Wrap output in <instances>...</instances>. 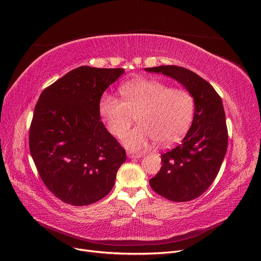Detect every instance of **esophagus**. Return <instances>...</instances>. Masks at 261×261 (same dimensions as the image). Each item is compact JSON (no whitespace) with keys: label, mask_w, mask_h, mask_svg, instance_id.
<instances>
[{"label":"esophagus","mask_w":261,"mask_h":261,"mask_svg":"<svg viewBox=\"0 0 261 261\" xmlns=\"http://www.w3.org/2000/svg\"><path fill=\"white\" fill-rule=\"evenodd\" d=\"M127 156L129 159H140L143 156L141 153H132V152H127Z\"/></svg>","instance_id":"obj_1"}]
</instances>
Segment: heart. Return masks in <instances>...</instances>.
<instances>
[{"label":"heart","instance_id":"heart-1","mask_svg":"<svg viewBox=\"0 0 261 261\" xmlns=\"http://www.w3.org/2000/svg\"><path fill=\"white\" fill-rule=\"evenodd\" d=\"M121 99L105 93L98 103L99 114L109 132L123 135L133 123L138 124L123 136L132 150H142L155 141L163 146L179 142L192 123L195 102L184 88H169L165 83L136 79L119 89Z\"/></svg>","mask_w":261,"mask_h":261}]
</instances>
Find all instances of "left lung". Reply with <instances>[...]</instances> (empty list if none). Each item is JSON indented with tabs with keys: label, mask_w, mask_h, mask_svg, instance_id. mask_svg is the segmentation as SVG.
<instances>
[{
	"label": "left lung",
	"mask_w": 261,
	"mask_h": 261,
	"mask_svg": "<svg viewBox=\"0 0 261 261\" xmlns=\"http://www.w3.org/2000/svg\"><path fill=\"white\" fill-rule=\"evenodd\" d=\"M176 80L193 95L195 112L182 142L164 154L160 172L149 180L151 188L171 201L199 197L217 176L228 147V129L221 97L210 83L184 67L167 65L146 68Z\"/></svg>",
	"instance_id": "left-lung-1"
}]
</instances>
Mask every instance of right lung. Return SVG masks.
Masks as SVG:
<instances>
[{"instance_id":"right-lung-1","label":"right lung","mask_w":261,"mask_h":261,"mask_svg":"<svg viewBox=\"0 0 261 261\" xmlns=\"http://www.w3.org/2000/svg\"><path fill=\"white\" fill-rule=\"evenodd\" d=\"M123 68L81 66L41 93L29 130V149L50 192L88 205L114 186L126 151L100 120L99 99Z\"/></svg>"}]
</instances>
